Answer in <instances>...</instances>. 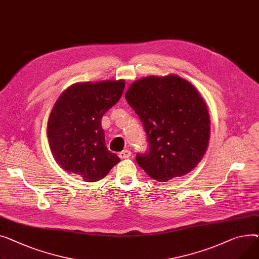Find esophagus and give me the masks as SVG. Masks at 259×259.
<instances>
[{"label":"esophagus","mask_w":259,"mask_h":259,"mask_svg":"<svg viewBox=\"0 0 259 259\" xmlns=\"http://www.w3.org/2000/svg\"><path fill=\"white\" fill-rule=\"evenodd\" d=\"M131 150H128V149H125V150H123V151H121V153L119 154V157L121 158V159H127V158H130L131 157Z\"/></svg>","instance_id":"obj_1"}]
</instances>
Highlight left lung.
I'll list each match as a JSON object with an SVG mask.
<instances>
[{
	"instance_id": "left-lung-1",
	"label": "left lung",
	"mask_w": 259,
	"mask_h": 259,
	"mask_svg": "<svg viewBox=\"0 0 259 259\" xmlns=\"http://www.w3.org/2000/svg\"><path fill=\"white\" fill-rule=\"evenodd\" d=\"M125 99L144 125L149 150L137 163L156 181L195 168L210 140L208 106L196 88L179 75H150L134 81Z\"/></svg>"
}]
</instances>
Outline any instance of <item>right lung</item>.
I'll list each match as a JSON object with an SVG mask.
<instances>
[{
  "instance_id": "add662e5",
  "label": "right lung",
  "mask_w": 259,
  "mask_h": 259,
  "mask_svg": "<svg viewBox=\"0 0 259 259\" xmlns=\"http://www.w3.org/2000/svg\"><path fill=\"white\" fill-rule=\"evenodd\" d=\"M124 85V79L76 82L60 93L47 123L49 147L60 168L96 182L120 162L105 145L101 119Z\"/></svg>"
}]
</instances>
